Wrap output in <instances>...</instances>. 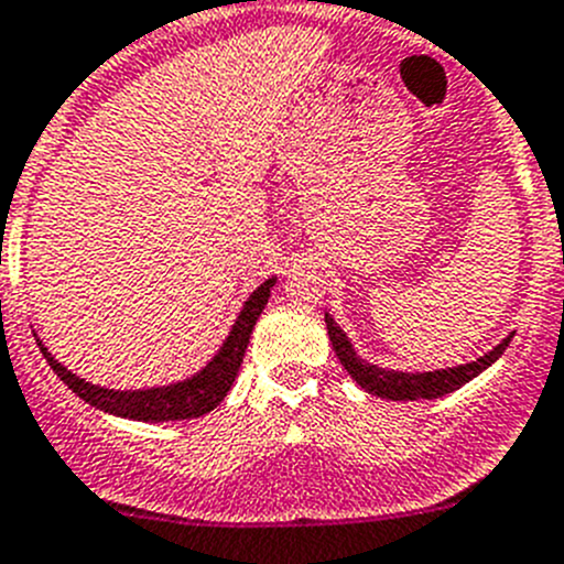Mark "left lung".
<instances>
[{
    "label": "left lung",
    "instance_id": "left-lung-1",
    "mask_svg": "<svg viewBox=\"0 0 564 564\" xmlns=\"http://www.w3.org/2000/svg\"><path fill=\"white\" fill-rule=\"evenodd\" d=\"M326 328L328 337H332L334 354L343 362V368L351 373L354 382L359 388H365L368 393L382 395V399H393V402H415V399H438V395L453 393L460 384H466L469 379H475L480 370L489 368L500 354L506 351V345L511 343V334L503 339V343L491 348L489 354H484L475 362L458 365V368H446V370H430V373H402V370H384L377 368V365L365 362V359L357 357V351L351 348L348 337H345L343 328L334 323V317L326 314Z\"/></svg>",
    "mask_w": 564,
    "mask_h": 564
}]
</instances>
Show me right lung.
Here are the masks:
<instances>
[{"instance_id": "add662e5", "label": "right lung", "mask_w": 564, "mask_h": 564, "mask_svg": "<svg viewBox=\"0 0 564 564\" xmlns=\"http://www.w3.org/2000/svg\"><path fill=\"white\" fill-rule=\"evenodd\" d=\"M275 286V278L263 281L256 292L250 294V301L245 303L241 314H238L236 326L227 334L225 345L219 348V354L205 365V368L196 373V377L185 379V382L165 384V388H151V390H109L98 388L93 382H84L80 377H75L73 370H67L58 359H53V354L44 348L42 354L47 357L50 368L58 373V379L67 384L73 393H78L84 402H89L93 408L106 410V413L123 415V419L134 421H182V419H199V415L210 413L216 404L227 395V390L232 388L238 377V368H241V359H245L247 343H250V334L256 328V319L261 317L263 306L270 301V292Z\"/></svg>"}]
</instances>
